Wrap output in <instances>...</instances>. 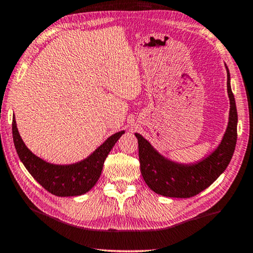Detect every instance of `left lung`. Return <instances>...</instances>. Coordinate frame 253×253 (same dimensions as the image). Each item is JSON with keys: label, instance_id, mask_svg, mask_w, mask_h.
Wrapping results in <instances>:
<instances>
[{"label": "left lung", "instance_id": "left-lung-1", "mask_svg": "<svg viewBox=\"0 0 253 253\" xmlns=\"http://www.w3.org/2000/svg\"><path fill=\"white\" fill-rule=\"evenodd\" d=\"M226 71L227 92L230 104L228 126L220 144L210 155L196 163L174 162L161 155L141 134L134 133L138 139L142 178L153 192L162 196L188 199L208 188L228 167L236 146L237 111L227 66Z\"/></svg>", "mask_w": 253, "mask_h": 253}]
</instances>
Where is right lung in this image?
I'll list each match as a JSON object with an SVG mask.
<instances>
[{
  "label": "right lung",
  "mask_w": 253,
  "mask_h": 253,
  "mask_svg": "<svg viewBox=\"0 0 253 253\" xmlns=\"http://www.w3.org/2000/svg\"><path fill=\"white\" fill-rule=\"evenodd\" d=\"M123 133L124 131H120L112 134L106 139L104 144L81 162L59 166L47 163L29 151L18 132L14 116L12 120L13 142L20 161L43 188L53 195L61 197L83 195L97 184L106 157Z\"/></svg>",
  "instance_id": "obj_1"
}]
</instances>
